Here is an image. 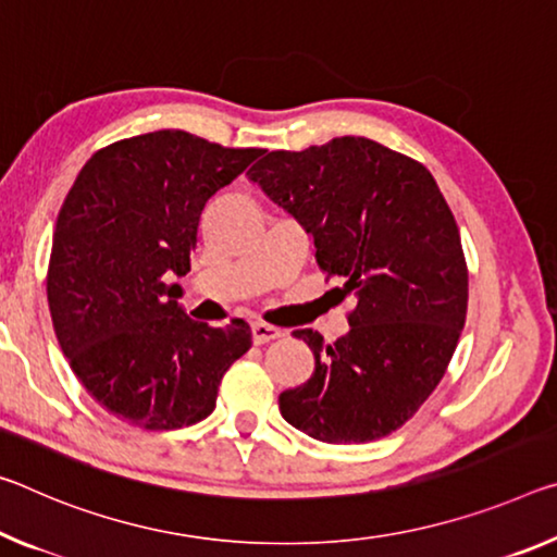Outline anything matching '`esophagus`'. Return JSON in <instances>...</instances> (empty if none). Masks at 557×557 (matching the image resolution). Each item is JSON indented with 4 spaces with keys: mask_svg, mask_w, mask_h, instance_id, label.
Returning a JSON list of instances; mask_svg holds the SVG:
<instances>
[{
    "mask_svg": "<svg viewBox=\"0 0 557 557\" xmlns=\"http://www.w3.org/2000/svg\"><path fill=\"white\" fill-rule=\"evenodd\" d=\"M282 337V330L272 324H264V322H255L252 324V342L255 344H268V342H275Z\"/></svg>",
    "mask_w": 557,
    "mask_h": 557,
    "instance_id": "obj_1",
    "label": "esophagus"
}]
</instances>
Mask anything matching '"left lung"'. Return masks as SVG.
<instances>
[{
    "label": "left lung",
    "mask_w": 557,
    "mask_h": 557,
    "mask_svg": "<svg viewBox=\"0 0 557 557\" xmlns=\"http://www.w3.org/2000/svg\"><path fill=\"white\" fill-rule=\"evenodd\" d=\"M247 175L312 235L317 264L344 277L342 297H355L334 344L293 332L314 372L280 394V413L324 444L392 434L438 386L469 307L461 235L434 175L361 136L272 151Z\"/></svg>",
    "instance_id": "1"
}]
</instances>
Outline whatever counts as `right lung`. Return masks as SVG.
<instances>
[{"label":"right lung","instance_id":"add662e5","mask_svg":"<svg viewBox=\"0 0 557 557\" xmlns=\"http://www.w3.org/2000/svg\"><path fill=\"white\" fill-rule=\"evenodd\" d=\"M262 153L168 128L101 148L76 175L51 243L49 310L78 382L116 419L148 431L202 421L250 349L243 320L193 322L173 277L190 272L206 202Z\"/></svg>","mask_w":557,"mask_h":557}]
</instances>
